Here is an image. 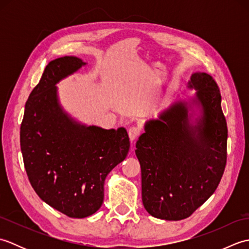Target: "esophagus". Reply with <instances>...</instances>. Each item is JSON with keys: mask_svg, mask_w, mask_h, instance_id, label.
Segmentation results:
<instances>
[{"mask_svg": "<svg viewBox=\"0 0 249 249\" xmlns=\"http://www.w3.org/2000/svg\"><path fill=\"white\" fill-rule=\"evenodd\" d=\"M139 134H140L139 128L135 127V126H133V127H130V128L128 129V136H129L130 141H135L137 138H138Z\"/></svg>", "mask_w": 249, "mask_h": 249, "instance_id": "1", "label": "esophagus"}]
</instances>
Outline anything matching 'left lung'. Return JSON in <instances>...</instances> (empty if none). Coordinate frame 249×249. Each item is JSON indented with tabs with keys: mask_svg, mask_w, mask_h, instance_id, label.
Listing matches in <instances>:
<instances>
[{
	"mask_svg": "<svg viewBox=\"0 0 249 249\" xmlns=\"http://www.w3.org/2000/svg\"><path fill=\"white\" fill-rule=\"evenodd\" d=\"M193 97L178 99L145 122L136 143L142 202L153 217H189L217 188L227 160L228 129L214 79L194 72Z\"/></svg>",
	"mask_w": 249,
	"mask_h": 249,
	"instance_id": "left-lung-1",
	"label": "left lung"
}]
</instances>
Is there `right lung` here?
Returning a JSON list of instances; mask_svg holds the SVG:
<instances>
[{"label":"right lung","mask_w":249,"mask_h":249,"mask_svg":"<svg viewBox=\"0 0 249 249\" xmlns=\"http://www.w3.org/2000/svg\"><path fill=\"white\" fill-rule=\"evenodd\" d=\"M86 62L63 56L46 66L31 92L20 128V145L32 187L52 208L72 218L97 212L105 179L129 151L124 127L86 125L62 107L57 87Z\"/></svg>","instance_id":"1"}]
</instances>
